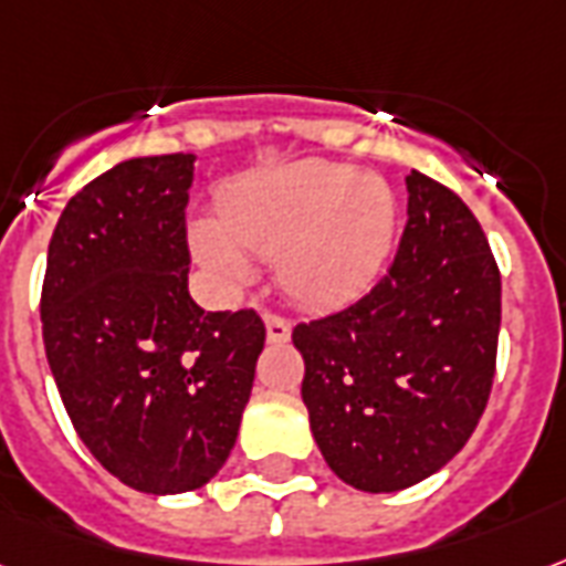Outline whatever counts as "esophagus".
Here are the masks:
<instances>
[{
    "label": "esophagus",
    "mask_w": 566,
    "mask_h": 566,
    "mask_svg": "<svg viewBox=\"0 0 566 566\" xmlns=\"http://www.w3.org/2000/svg\"><path fill=\"white\" fill-rule=\"evenodd\" d=\"M266 323V340L270 344H284V340L291 338V323H287V317H282V314L270 312L264 317Z\"/></svg>",
    "instance_id": "esophagus-1"
}]
</instances>
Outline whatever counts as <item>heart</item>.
<instances>
[{"mask_svg": "<svg viewBox=\"0 0 566 566\" xmlns=\"http://www.w3.org/2000/svg\"><path fill=\"white\" fill-rule=\"evenodd\" d=\"M219 222L192 228L198 261L219 282H249V252L275 258L279 284L293 300L332 305L374 279L391 243L395 207L377 178L308 159L228 189Z\"/></svg>", "mask_w": 566, "mask_h": 566, "instance_id": "1", "label": "heart"}]
</instances>
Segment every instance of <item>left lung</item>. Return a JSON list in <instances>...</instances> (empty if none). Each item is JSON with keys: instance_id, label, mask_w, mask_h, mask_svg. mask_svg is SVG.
I'll return each instance as SVG.
<instances>
[{"instance_id": "1", "label": "left lung", "mask_w": 566, "mask_h": 566, "mask_svg": "<svg viewBox=\"0 0 566 566\" xmlns=\"http://www.w3.org/2000/svg\"><path fill=\"white\" fill-rule=\"evenodd\" d=\"M395 261L359 300L296 323L314 442L344 484L395 493L439 472L490 400L502 273L481 222L412 171Z\"/></svg>"}]
</instances>
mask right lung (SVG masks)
I'll use <instances>...</instances> for the list:
<instances>
[{
	"mask_svg": "<svg viewBox=\"0 0 566 566\" xmlns=\"http://www.w3.org/2000/svg\"><path fill=\"white\" fill-rule=\"evenodd\" d=\"M192 154L118 163L76 192L46 252L41 323L94 460L139 493L205 486L237 442L264 321L187 291Z\"/></svg>",
	"mask_w": 566,
	"mask_h": 566,
	"instance_id": "1",
	"label": "right lung"
}]
</instances>
